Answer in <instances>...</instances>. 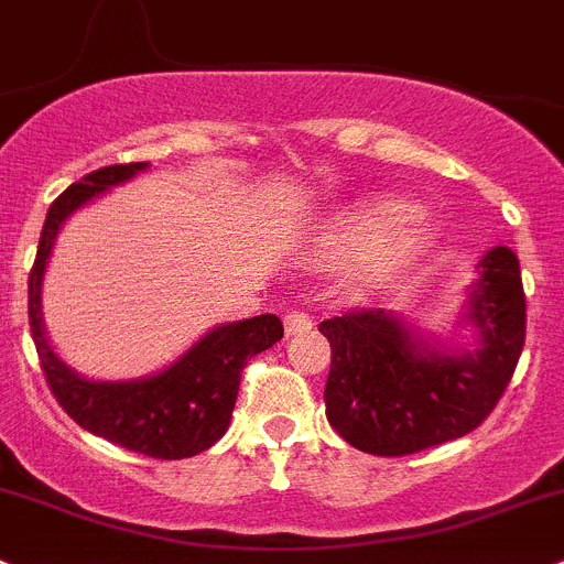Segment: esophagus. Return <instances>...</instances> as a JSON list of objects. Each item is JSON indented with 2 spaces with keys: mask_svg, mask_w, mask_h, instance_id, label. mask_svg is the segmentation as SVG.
<instances>
[{
  "mask_svg": "<svg viewBox=\"0 0 564 564\" xmlns=\"http://www.w3.org/2000/svg\"><path fill=\"white\" fill-rule=\"evenodd\" d=\"M284 334L293 336V334H306L312 328V317L304 315V312H288L284 315Z\"/></svg>",
  "mask_w": 564,
  "mask_h": 564,
  "instance_id": "1",
  "label": "esophagus"
}]
</instances>
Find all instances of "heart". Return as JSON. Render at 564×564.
Returning <instances> with one entry per match:
<instances>
[{
	"instance_id": "1",
	"label": "heart",
	"mask_w": 564,
	"mask_h": 564,
	"mask_svg": "<svg viewBox=\"0 0 564 564\" xmlns=\"http://www.w3.org/2000/svg\"><path fill=\"white\" fill-rule=\"evenodd\" d=\"M434 247L432 225L417 208H402L393 197H371L328 217L312 236L315 263H339L350 295L367 299L410 274Z\"/></svg>"
}]
</instances>
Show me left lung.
Returning a JSON list of instances; mask_svg holds the SVG:
<instances>
[{
  "instance_id": "1",
  "label": "left lung",
  "mask_w": 564,
  "mask_h": 564,
  "mask_svg": "<svg viewBox=\"0 0 564 564\" xmlns=\"http://www.w3.org/2000/svg\"><path fill=\"white\" fill-rule=\"evenodd\" d=\"M462 323L475 347L429 341L382 310L323 321L330 341L325 415L364 454L408 456L464 437L486 421L524 347L527 304L519 258L495 247L478 263Z\"/></svg>"
}]
</instances>
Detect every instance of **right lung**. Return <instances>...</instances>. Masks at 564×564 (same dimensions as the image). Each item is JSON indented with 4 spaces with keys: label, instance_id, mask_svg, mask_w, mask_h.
I'll list each match as a JSON object with an SVG mask.
<instances>
[{
    "label": "right lung",
    "instance_id": "right-lung-1",
    "mask_svg": "<svg viewBox=\"0 0 564 564\" xmlns=\"http://www.w3.org/2000/svg\"><path fill=\"white\" fill-rule=\"evenodd\" d=\"M149 162L108 165L89 173L51 203L29 274V328L51 393L78 426L135 454L189 458L212 448L230 426L241 371L249 358L282 339L276 315L225 323L195 341L178 361L152 377L124 382L86 380L62 361L45 336L40 293L56 236L73 212L110 187L130 182Z\"/></svg>",
    "mask_w": 564,
    "mask_h": 564
}]
</instances>
